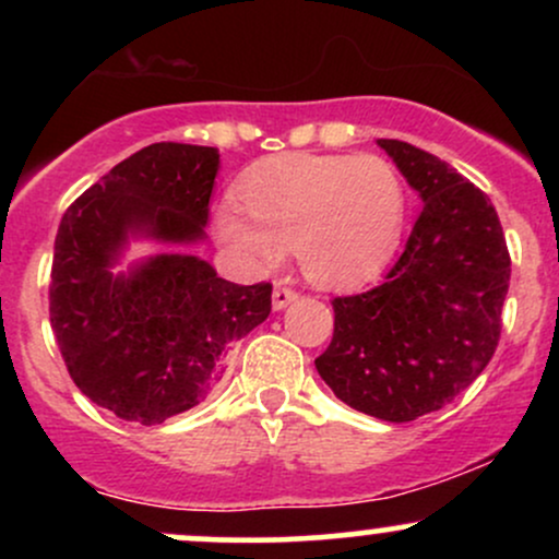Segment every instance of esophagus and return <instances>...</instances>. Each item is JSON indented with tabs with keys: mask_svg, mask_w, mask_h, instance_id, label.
Returning a JSON list of instances; mask_svg holds the SVG:
<instances>
[{
	"mask_svg": "<svg viewBox=\"0 0 559 559\" xmlns=\"http://www.w3.org/2000/svg\"><path fill=\"white\" fill-rule=\"evenodd\" d=\"M297 297H299L297 288L278 284V286H275V292H273V307H275V310H284V307L292 305V301Z\"/></svg>",
	"mask_w": 559,
	"mask_h": 559,
	"instance_id": "obj_1",
	"label": "esophagus"
}]
</instances>
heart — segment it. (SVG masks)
I'll return each instance as SVG.
<instances>
[{
  "label": "heart",
  "instance_id": "1",
  "mask_svg": "<svg viewBox=\"0 0 559 559\" xmlns=\"http://www.w3.org/2000/svg\"><path fill=\"white\" fill-rule=\"evenodd\" d=\"M239 215L221 217L223 239L275 260L294 249L301 271L323 286H349L386 262L404 221V186L383 157L288 155L241 183Z\"/></svg>",
  "mask_w": 559,
  "mask_h": 559
}]
</instances>
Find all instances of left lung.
<instances>
[{
	"mask_svg": "<svg viewBox=\"0 0 559 559\" xmlns=\"http://www.w3.org/2000/svg\"><path fill=\"white\" fill-rule=\"evenodd\" d=\"M378 144L426 204L386 278L333 297V338L316 368L349 407L407 423L444 407L489 365L510 252L476 183L407 141Z\"/></svg>",
	"mask_w": 559,
	"mask_h": 559,
	"instance_id": "8db88e82",
	"label": "left lung"
}]
</instances>
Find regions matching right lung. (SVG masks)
Returning a JSON list of instances; mask_svg holds the SVG:
<instances>
[{
  "instance_id": "add662e5",
  "label": "right lung",
  "mask_w": 559,
  "mask_h": 559,
  "mask_svg": "<svg viewBox=\"0 0 559 559\" xmlns=\"http://www.w3.org/2000/svg\"><path fill=\"white\" fill-rule=\"evenodd\" d=\"M217 165L215 146L150 144L83 191L57 228V346L75 386L123 420L155 426L197 407L221 381L230 346L271 316L273 284H230L191 254L110 273L128 230L202 239Z\"/></svg>"
}]
</instances>
